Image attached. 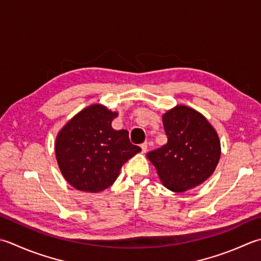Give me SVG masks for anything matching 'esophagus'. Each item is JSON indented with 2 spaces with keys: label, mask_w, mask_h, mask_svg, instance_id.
I'll return each mask as SVG.
<instances>
[{
  "label": "esophagus",
  "mask_w": 261,
  "mask_h": 261,
  "mask_svg": "<svg viewBox=\"0 0 261 261\" xmlns=\"http://www.w3.org/2000/svg\"><path fill=\"white\" fill-rule=\"evenodd\" d=\"M140 147H141V150H142V152H144V154H145V152L147 151V147H148L147 142H144V144H142Z\"/></svg>",
  "instance_id": "34e87169"
}]
</instances>
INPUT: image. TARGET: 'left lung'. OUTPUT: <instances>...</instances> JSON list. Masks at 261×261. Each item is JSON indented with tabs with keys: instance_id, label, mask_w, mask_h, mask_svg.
I'll list each match as a JSON object with an SVG mask.
<instances>
[{
	"instance_id": "1",
	"label": "left lung",
	"mask_w": 261,
	"mask_h": 261,
	"mask_svg": "<svg viewBox=\"0 0 261 261\" xmlns=\"http://www.w3.org/2000/svg\"><path fill=\"white\" fill-rule=\"evenodd\" d=\"M167 142L147 154L163 186L185 192L200 186L215 171L221 158L217 132L200 112L176 105L163 114Z\"/></svg>"
}]
</instances>
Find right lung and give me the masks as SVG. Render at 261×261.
Wrapping results in <instances>:
<instances>
[{"label": "right lung", "mask_w": 261, "mask_h": 261, "mask_svg": "<svg viewBox=\"0 0 261 261\" xmlns=\"http://www.w3.org/2000/svg\"><path fill=\"white\" fill-rule=\"evenodd\" d=\"M119 115L101 104L87 106L66 122L55 140L63 177L75 190L97 193L111 187L124 163L141 151L126 130H114Z\"/></svg>", "instance_id": "right-lung-1"}]
</instances>
